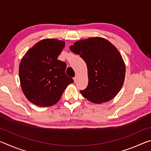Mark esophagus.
<instances>
[{"label": "esophagus", "instance_id": "1", "mask_svg": "<svg viewBox=\"0 0 151 151\" xmlns=\"http://www.w3.org/2000/svg\"><path fill=\"white\" fill-rule=\"evenodd\" d=\"M73 79H74V81H75V82H76V80H77V76H75V77H74V78H73Z\"/></svg>", "mask_w": 151, "mask_h": 151}]
</instances>
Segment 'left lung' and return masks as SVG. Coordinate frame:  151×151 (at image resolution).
<instances>
[{
  "label": "left lung",
  "instance_id": "8db88e82",
  "mask_svg": "<svg viewBox=\"0 0 151 151\" xmlns=\"http://www.w3.org/2000/svg\"><path fill=\"white\" fill-rule=\"evenodd\" d=\"M70 50L85 60L88 83L81 91L92 103L101 104L114 98L123 85L125 64L118 49L104 38L91 37L74 43Z\"/></svg>",
  "mask_w": 151,
  "mask_h": 151
}]
</instances>
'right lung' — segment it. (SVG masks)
I'll return each mask as SVG.
<instances>
[{
	"mask_svg": "<svg viewBox=\"0 0 151 151\" xmlns=\"http://www.w3.org/2000/svg\"><path fill=\"white\" fill-rule=\"evenodd\" d=\"M65 42L45 39L30 48L19 65L20 86L24 96L39 106H50L58 103L72 78L65 74L66 65L57 59Z\"/></svg>",
	"mask_w": 151,
	"mask_h": 151,
	"instance_id": "1",
	"label": "right lung"
}]
</instances>
